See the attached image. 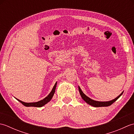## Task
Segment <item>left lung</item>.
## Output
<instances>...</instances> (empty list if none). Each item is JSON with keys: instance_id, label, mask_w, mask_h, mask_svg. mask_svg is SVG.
<instances>
[{"instance_id": "1", "label": "left lung", "mask_w": 134, "mask_h": 134, "mask_svg": "<svg viewBox=\"0 0 134 134\" xmlns=\"http://www.w3.org/2000/svg\"><path fill=\"white\" fill-rule=\"evenodd\" d=\"M78 89H79V93H80V94L81 97L83 98V100L87 103L88 104H89L90 105H92L93 107H108L110 106V105H112L113 102H115L117 99L120 97L123 94V92H122L120 95H119L117 97L115 98V99H112V100L109 101H106V102H102V101H95L93 100V99H92L91 98H90L89 97H88L87 96H86L85 94L83 93V92L81 90V88L79 86H78Z\"/></svg>"}]
</instances>
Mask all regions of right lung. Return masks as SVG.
<instances>
[{
  "mask_svg": "<svg viewBox=\"0 0 134 134\" xmlns=\"http://www.w3.org/2000/svg\"><path fill=\"white\" fill-rule=\"evenodd\" d=\"M56 85H57V82L55 83V85H54V86L53 87V89L51 91V93L49 94V95H48L47 97H46L45 98H44L43 99H42V100L38 101V102H30V103H27V102H25L22 101L21 100H19V99L16 98L17 100L18 101H19L21 103H22L23 104L24 106L25 107H41L42 106H44V105L46 104L47 103H48V102H49L51 101V99L52 98L53 96L54 93L55 92V89H56Z\"/></svg>",
  "mask_w": 134,
  "mask_h": 134,
  "instance_id": "right-lung-1",
  "label": "right lung"
}]
</instances>
